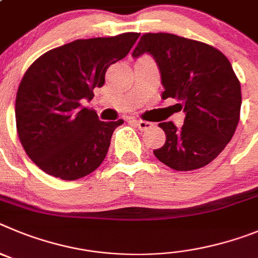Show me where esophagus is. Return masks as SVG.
Returning a JSON list of instances; mask_svg holds the SVG:
<instances>
[{
    "mask_svg": "<svg viewBox=\"0 0 258 258\" xmlns=\"http://www.w3.org/2000/svg\"><path fill=\"white\" fill-rule=\"evenodd\" d=\"M132 122H134V123L141 130V131H145V130H148V128H150V127H152V123H150V122H146V120L134 119Z\"/></svg>",
    "mask_w": 258,
    "mask_h": 258,
    "instance_id": "34e87169",
    "label": "esophagus"
}]
</instances>
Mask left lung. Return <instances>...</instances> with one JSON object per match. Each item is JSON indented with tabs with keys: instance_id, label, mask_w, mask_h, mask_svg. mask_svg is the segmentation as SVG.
Segmentation results:
<instances>
[{
	"instance_id": "1",
	"label": "left lung",
	"mask_w": 258,
	"mask_h": 258,
	"mask_svg": "<svg viewBox=\"0 0 258 258\" xmlns=\"http://www.w3.org/2000/svg\"><path fill=\"white\" fill-rule=\"evenodd\" d=\"M149 54L161 71L162 97L178 100L182 127L162 122L166 143L154 155L176 171L212 162L231 140L240 114V83L230 61L207 43L171 33H145L132 57Z\"/></svg>"
}]
</instances>
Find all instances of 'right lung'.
<instances>
[{
    "label": "right lung",
    "instance_id": "1",
    "mask_svg": "<svg viewBox=\"0 0 258 258\" xmlns=\"http://www.w3.org/2000/svg\"><path fill=\"white\" fill-rule=\"evenodd\" d=\"M139 36L77 39L47 51L25 72L16 94V128L28 157L46 173L72 181L103 163L123 120L103 122L81 100H92L106 69L128 54Z\"/></svg>",
    "mask_w": 258,
    "mask_h": 258
}]
</instances>
